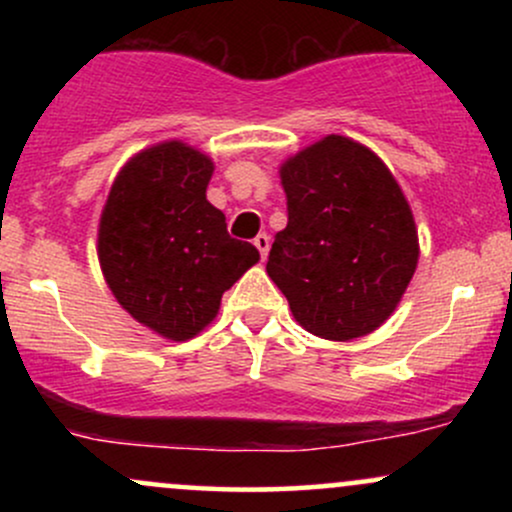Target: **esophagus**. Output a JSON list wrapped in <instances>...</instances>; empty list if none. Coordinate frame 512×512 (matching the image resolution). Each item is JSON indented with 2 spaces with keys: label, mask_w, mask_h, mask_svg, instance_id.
Returning a JSON list of instances; mask_svg holds the SVG:
<instances>
[{
  "label": "esophagus",
  "mask_w": 512,
  "mask_h": 512,
  "mask_svg": "<svg viewBox=\"0 0 512 512\" xmlns=\"http://www.w3.org/2000/svg\"><path fill=\"white\" fill-rule=\"evenodd\" d=\"M255 248L260 250V257L264 260V257H267V252H269V236H267V233H260V236L255 238Z\"/></svg>",
  "instance_id": "esophagus-1"
}]
</instances>
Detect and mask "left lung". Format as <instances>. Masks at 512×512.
<instances>
[{"mask_svg":"<svg viewBox=\"0 0 512 512\" xmlns=\"http://www.w3.org/2000/svg\"><path fill=\"white\" fill-rule=\"evenodd\" d=\"M289 223L267 274L317 337L346 342L380 327L407 291L419 240L397 180L366 146L330 134L281 166Z\"/></svg>","mask_w":512,"mask_h":512,"instance_id":"8db88e82","label":"left lung"}]
</instances>
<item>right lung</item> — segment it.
I'll return each mask as SVG.
<instances>
[{"instance_id": "1", "label": "right lung", "mask_w": 512, "mask_h": 512, "mask_svg": "<svg viewBox=\"0 0 512 512\" xmlns=\"http://www.w3.org/2000/svg\"><path fill=\"white\" fill-rule=\"evenodd\" d=\"M211 161L180 142L134 156L113 182L98 231L110 291L134 320L185 342L219 313L223 291L260 260L207 202Z\"/></svg>"}]
</instances>
